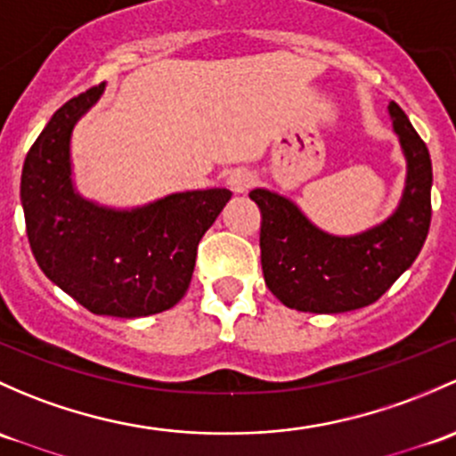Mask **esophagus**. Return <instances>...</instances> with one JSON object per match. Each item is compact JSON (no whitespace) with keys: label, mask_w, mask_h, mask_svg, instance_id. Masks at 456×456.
I'll return each mask as SVG.
<instances>
[{"label":"esophagus","mask_w":456,"mask_h":456,"mask_svg":"<svg viewBox=\"0 0 456 456\" xmlns=\"http://www.w3.org/2000/svg\"><path fill=\"white\" fill-rule=\"evenodd\" d=\"M257 176L253 175L251 170H244V167H238L232 175L227 176V188L233 191V194H244L247 190H251L256 185Z\"/></svg>","instance_id":"1"}]
</instances>
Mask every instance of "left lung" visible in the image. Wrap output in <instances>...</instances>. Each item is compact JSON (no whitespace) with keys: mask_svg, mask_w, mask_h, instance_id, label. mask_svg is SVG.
Here are the masks:
<instances>
[{"mask_svg":"<svg viewBox=\"0 0 456 456\" xmlns=\"http://www.w3.org/2000/svg\"><path fill=\"white\" fill-rule=\"evenodd\" d=\"M406 181L391 216L354 236L316 227L289 196L266 188L248 191L262 212L260 251L268 290L299 313L338 314L365 308L391 289L424 247L430 227L433 166L406 113L389 102Z\"/></svg>","mask_w":456,"mask_h":456,"instance_id":"1","label":"left lung"}]
</instances>
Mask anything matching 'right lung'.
Returning <instances> with one entry per match:
<instances>
[{"label":"right lung","mask_w":456,"mask_h":456,"mask_svg":"<svg viewBox=\"0 0 456 456\" xmlns=\"http://www.w3.org/2000/svg\"><path fill=\"white\" fill-rule=\"evenodd\" d=\"M104 83L71 98L32 143L21 172V208L37 265L94 314L137 319L183 299L196 247L232 191H175L118 209L85 199L74 183L71 133Z\"/></svg>","instance_id":"obj_1"}]
</instances>
